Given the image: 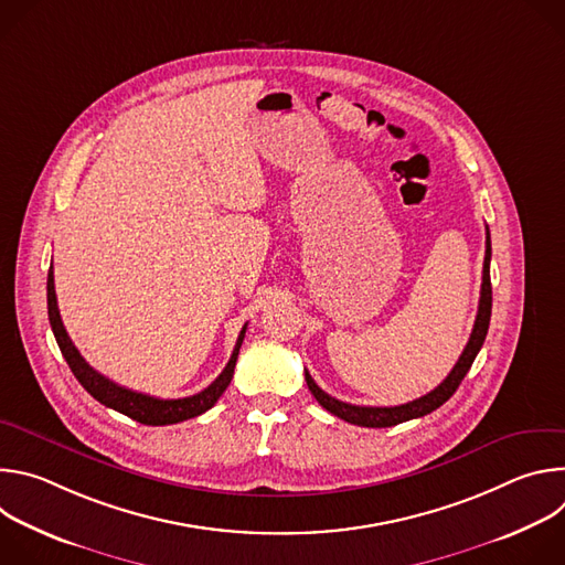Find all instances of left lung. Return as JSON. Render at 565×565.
<instances>
[{"label": "left lung", "instance_id": "left-lung-1", "mask_svg": "<svg viewBox=\"0 0 565 565\" xmlns=\"http://www.w3.org/2000/svg\"><path fill=\"white\" fill-rule=\"evenodd\" d=\"M486 262H482V284H480V299H478V312H476V321L473 329L469 335V342L462 351V355L458 358L456 366L451 369V373L427 395L416 397L407 405H397V407H360V405H349V402L335 399L329 393L321 391L315 380L310 377V373L306 371V384L310 388V393L315 395V399L319 402L321 407L327 412H331L333 416L351 423V425H360V427H393L399 423H407L414 418H423L431 412H436L440 405L456 393L458 384L462 382V377L467 375V371L471 369L482 342H486L488 329H490V317H492V281H490V259H492V241H490V227L486 232Z\"/></svg>", "mask_w": 565, "mask_h": 565}]
</instances>
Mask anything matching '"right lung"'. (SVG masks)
<instances>
[{
	"label": "right lung",
	"mask_w": 565,
	"mask_h": 565,
	"mask_svg": "<svg viewBox=\"0 0 565 565\" xmlns=\"http://www.w3.org/2000/svg\"><path fill=\"white\" fill-rule=\"evenodd\" d=\"M46 303H49V321H51L55 342H57L68 369L77 377V382L83 384L100 402V405L140 423V425H151V427L177 425V423L196 418V416L205 414L207 409H212L216 405V399L223 395V391L227 388V384L234 375V364H236V358H238V349H241V342H244L246 327H248L246 324L244 329H241L236 347L230 355V362L225 364L221 375L207 388H203L201 393L188 395V397H179V399H160V397L138 393V391H131V388H125V386L111 382L109 377H105L96 369H92L85 362V358L79 355V351L73 347L71 338L66 335V329L62 324V317H60V310H57L53 266L49 268V279H46Z\"/></svg>",
	"instance_id": "add662e5"
}]
</instances>
